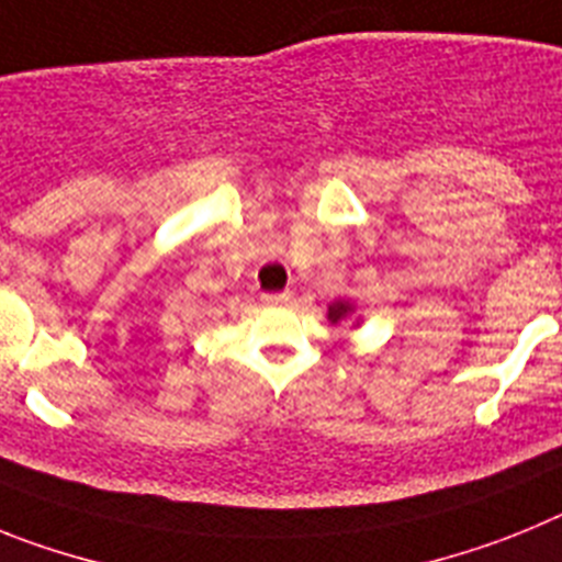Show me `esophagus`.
Instances as JSON below:
<instances>
[{
  "label": "esophagus",
  "mask_w": 562,
  "mask_h": 562,
  "mask_svg": "<svg viewBox=\"0 0 562 562\" xmlns=\"http://www.w3.org/2000/svg\"><path fill=\"white\" fill-rule=\"evenodd\" d=\"M292 292L290 290H284V292H272V295H265V304H270V306H286V304H292Z\"/></svg>",
  "instance_id": "34e87169"
}]
</instances>
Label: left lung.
Instances as JSON below:
<instances>
[{
	"label": "left lung",
	"mask_w": 562,
	"mask_h": 562,
	"mask_svg": "<svg viewBox=\"0 0 562 562\" xmlns=\"http://www.w3.org/2000/svg\"><path fill=\"white\" fill-rule=\"evenodd\" d=\"M351 306L349 304H342V301H337V304L329 306V321L331 324H337V321H342V317L349 315Z\"/></svg>",
	"instance_id": "8db88e82"
}]
</instances>
